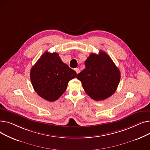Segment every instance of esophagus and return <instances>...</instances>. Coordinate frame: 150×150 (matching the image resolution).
Segmentation results:
<instances>
[{"mask_svg": "<svg viewBox=\"0 0 150 150\" xmlns=\"http://www.w3.org/2000/svg\"><path fill=\"white\" fill-rule=\"evenodd\" d=\"M75 71L76 72V73L78 74V73L80 72V69H78V68H75Z\"/></svg>", "mask_w": 150, "mask_h": 150, "instance_id": "obj_1", "label": "esophagus"}]
</instances>
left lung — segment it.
<instances>
[{
	"label": "left lung",
	"mask_w": 150,
	"mask_h": 150,
	"mask_svg": "<svg viewBox=\"0 0 150 150\" xmlns=\"http://www.w3.org/2000/svg\"><path fill=\"white\" fill-rule=\"evenodd\" d=\"M85 69L76 76L86 93L96 101L111 97L120 80V72L105 52L91 53L84 62Z\"/></svg>",
	"instance_id": "left-lung-1"
}]
</instances>
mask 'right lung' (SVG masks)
Returning a JSON list of instances; mask_svg holds the SVG:
<instances>
[{
	"label": "right lung",
	"instance_id": "obj_1",
	"mask_svg": "<svg viewBox=\"0 0 150 150\" xmlns=\"http://www.w3.org/2000/svg\"><path fill=\"white\" fill-rule=\"evenodd\" d=\"M76 76L75 70L62 61L57 53L45 52L31 67L30 79L35 92L49 101L58 100Z\"/></svg>",
	"mask_w": 150,
	"mask_h": 150
}]
</instances>
